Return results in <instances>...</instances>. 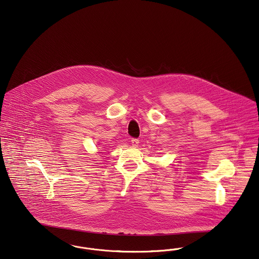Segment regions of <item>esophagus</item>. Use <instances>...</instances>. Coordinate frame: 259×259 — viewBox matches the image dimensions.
<instances>
[{
	"label": "esophagus",
	"mask_w": 259,
	"mask_h": 259,
	"mask_svg": "<svg viewBox=\"0 0 259 259\" xmlns=\"http://www.w3.org/2000/svg\"><path fill=\"white\" fill-rule=\"evenodd\" d=\"M131 145H132V147L137 148L139 146V140L138 139H132L131 140Z\"/></svg>",
	"instance_id": "1"
}]
</instances>
